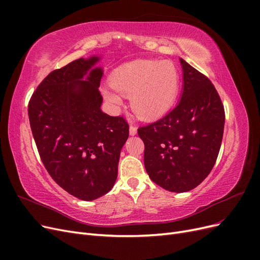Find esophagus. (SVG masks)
Wrapping results in <instances>:
<instances>
[{
  "mask_svg": "<svg viewBox=\"0 0 260 260\" xmlns=\"http://www.w3.org/2000/svg\"><path fill=\"white\" fill-rule=\"evenodd\" d=\"M129 132H130V136H136L137 135V127L136 125H130V129H129Z\"/></svg>",
  "mask_w": 260,
  "mask_h": 260,
  "instance_id": "esophagus-1",
  "label": "esophagus"
}]
</instances>
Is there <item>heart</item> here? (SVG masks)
Wrapping results in <instances>:
<instances>
[{"label":"heart","mask_w":260,"mask_h":260,"mask_svg":"<svg viewBox=\"0 0 260 260\" xmlns=\"http://www.w3.org/2000/svg\"><path fill=\"white\" fill-rule=\"evenodd\" d=\"M112 85L103 86L109 104L118 107L122 102L119 92L130 96L135 114L142 119H155L175 103L180 86V73L174 62L137 60L116 69Z\"/></svg>","instance_id":"b5f03b06"}]
</instances>
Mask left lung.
<instances>
[{"mask_svg":"<svg viewBox=\"0 0 260 260\" xmlns=\"http://www.w3.org/2000/svg\"><path fill=\"white\" fill-rule=\"evenodd\" d=\"M183 91L177 106L138 129L144 166L153 182L170 192L192 190L216 162L223 136L224 108L208 78L180 58Z\"/></svg>","mask_w":260,"mask_h":260,"instance_id":"1","label":"left lung"}]
</instances>
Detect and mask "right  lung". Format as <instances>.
Masks as SVG:
<instances>
[{"label": "right lung", "instance_id": "add662e5", "mask_svg": "<svg viewBox=\"0 0 260 260\" xmlns=\"http://www.w3.org/2000/svg\"><path fill=\"white\" fill-rule=\"evenodd\" d=\"M98 56L76 59L44 78L28 105L39 155L61 188L82 201L112 190L120 151L129 137L121 116L102 112ZM86 76L85 81L83 78Z\"/></svg>", "mask_w": 260, "mask_h": 260}]
</instances>
